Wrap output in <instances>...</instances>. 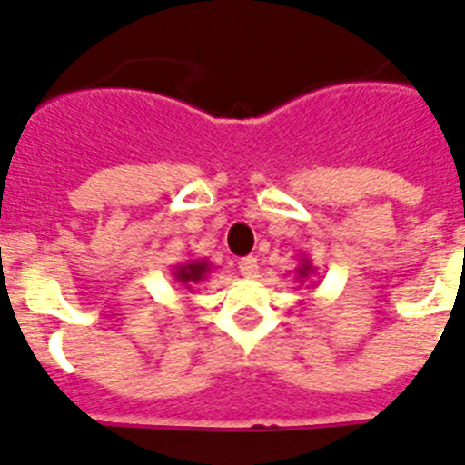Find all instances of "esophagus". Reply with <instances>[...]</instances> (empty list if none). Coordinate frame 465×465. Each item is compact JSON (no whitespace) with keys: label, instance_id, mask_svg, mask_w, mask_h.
I'll use <instances>...</instances> for the list:
<instances>
[{"label":"esophagus","instance_id":"esophagus-1","mask_svg":"<svg viewBox=\"0 0 465 465\" xmlns=\"http://www.w3.org/2000/svg\"><path fill=\"white\" fill-rule=\"evenodd\" d=\"M239 272L243 276H248V279L257 276V257H252V255L241 257V260H239Z\"/></svg>","mask_w":465,"mask_h":465}]
</instances>
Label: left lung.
<instances>
[{
  "instance_id": "1",
  "label": "left lung",
  "mask_w": 465,
  "mask_h": 465,
  "mask_svg": "<svg viewBox=\"0 0 465 465\" xmlns=\"http://www.w3.org/2000/svg\"><path fill=\"white\" fill-rule=\"evenodd\" d=\"M317 276V267L312 264V260L307 255H300V262L298 267H295V279L300 281V283H305V281H312Z\"/></svg>"
}]
</instances>
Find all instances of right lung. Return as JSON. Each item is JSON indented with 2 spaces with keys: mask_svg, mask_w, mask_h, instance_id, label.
Segmentation results:
<instances>
[{
  "mask_svg": "<svg viewBox=\"0 0 465 465\" xmlns=\"http://www.w3.org/2000/svg\"><path fill=\"white\" fill-rule=\"evenodd\" d=\"M213 272V262L201 257V260H186V262H179L173 267V276L177 283H182V288H186L189 292H193V288L201 283V281L208 279V274Z\"/></svg>",
  "mask_w": 465,
  "mask_h": 465,
  "instance_id": "add662e5",
  "label": "right lung"
}]
</instances>
